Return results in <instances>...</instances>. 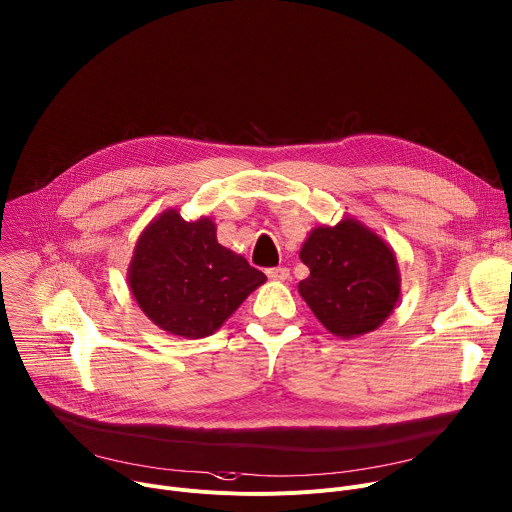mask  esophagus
Returning a JSON list of instances; mask_svg holds the SVG:
<instances>
[{
  "label": "esophagus",
  "instance_id": "obj_1",
  "mask_svg": "<svg viewBox=\"0 0 512 512\" xmlns=\"http://www.w3.org/2000/svg\"><path fill=\"white\" fill-rule=\"evenodd\" d=\"M267 277H269V279H275V281H285V279H289V269H287V267H273V269H267Z\"/></svg>",
  "mask_w": 512,
  "mask_h": 512
}]
</instances>
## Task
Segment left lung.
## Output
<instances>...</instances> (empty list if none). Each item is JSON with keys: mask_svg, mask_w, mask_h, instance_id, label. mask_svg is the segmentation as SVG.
Segmentation results:
<instances>
[{"mask_svg": "<svg viewBox=\"0 0 512 512\" xmlns=\"http://www.w3.org/2000/svg\"><path fill=\"white\" fill-rule=\"evenodd\" d=\"M300 259L310 275L298 291L328 332L356 338L377 330L401 294L393 249L356 218L316 227Z\"/></svg>", "mask_w": 512, "mask_h": 512, "instance_id": "obj_1", "label": "left lung"}]
</instances>
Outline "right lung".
Here are the masks:
<instances>
[{"label":"right lung","instance_id":"obj_1","mask_svg":"<svg viewBox=\"0 0 512 512\" xmlns=\"http://www.w3.org/2000/svg\"><path fill=\"white\" fill-rule=\"evenodd\" d=\"M265 279L243 255L216 241L208 216L188 223L174 208L143 229L127 271L143 314L182 338L216 332Z\"/></svg>","mask_w":512,"mask_h":512}]
</instances>
